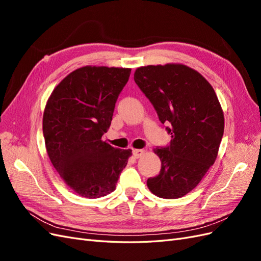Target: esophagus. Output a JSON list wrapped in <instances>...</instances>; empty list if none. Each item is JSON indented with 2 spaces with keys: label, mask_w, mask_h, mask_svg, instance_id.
<instances>
[{
  "label": "esophagus",
  "mask_w": 261,
  "mask_h": 261,
  "mask_svg": "<svg viewBox=\"0 0 261 261\" xmlns=\"http://www.w3.org/2000/svg\"><path fill=\"white\" fill-rule=\"evenodd\" d=\"M146 153V150L145 149H134L133 150V155L138 159V158L143 156Z\"/></svg>",
  "instance_id": "34e87169"
}]
</instances>
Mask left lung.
Segmentation results:
<instances>
[{
	"label": "left lung",
	"mask_w": 261,
	"mask_h": 261,
	"mask_svg": "<svg viewBox=\"0 0 261 261\" xmlns=\"http://www.w3.org/2000/svg\"><path fill=\"white\" fill-rule=\"evenodd\" d=\"M134 81L151 102L171 144L155 148L161 170L147 180L160 198L175 199L199 184L215 163L224 132V115L217 94L197 70L183 64L141 66Z\"/></svg>",
	"instance_id": "obj_1"
}]
</instances>
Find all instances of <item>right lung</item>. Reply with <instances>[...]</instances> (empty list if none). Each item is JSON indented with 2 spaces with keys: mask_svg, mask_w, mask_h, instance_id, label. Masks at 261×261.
I'll return each mask as SVG.
<instances>
[{
  "mask_svg": "<svg viewBox=\"0 0 261 261\" xmlns=\"http://www.w3.org/2000/svg\"><path fill=\"white\" fill-rule=\"evenodd\" d=\"M130 68L84 66L63 80L49 97L42 129L46 152L63 181L85 198L115 189L132 155L102 140Z\"/></svg>",
  "mask_w": 261,
  "mask_h": 261,
  "instance_id": "obj_1",
  "label": "right lung"
}]
</instances>
